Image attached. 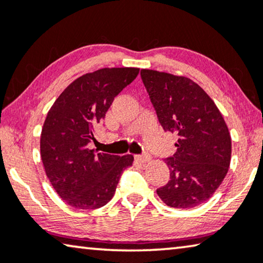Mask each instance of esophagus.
Masks as SVG:
<instances>
[{
	"label": "esophagus",
	"mask_w": 263,
	"mask_h": 263,
	"mask_svg": "<svg viewBox=\"0 0 263 263\" xmlns=\"http://www.w3.org/2000/svg\"><path fill=\"white\" fill-rule=\"evenodd\" d=\"M136 160L140 162V163H145V162L150 160V156H149V155H137Z\"/></svg>",
	"instance_id": "obj_1"
}]
</instances>
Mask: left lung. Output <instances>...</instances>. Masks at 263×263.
Segmentation results:
<instances>
[{
	"mask_svg": "<svg viewBox=\"0 0 263 263\" xmlns=\"http://www.w3.org/2000/svg\"><path fill=\"white\" fill-rule=\"evenodd\" d=\"M143 83L164 131L176 132L177 146L165 163L170 180L158 188L165 205L192 209L212 197L231 160V137L205 90L183 76L142 69Z\"/></svg>",
	"mask_w": 263,
	"mask_h": 263,
	"instance_id": "obj_1",
	"label": "left lung"
}]
</instances>
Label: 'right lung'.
I'll list each match as a JSON object with an SVG mask.
<instances>
[{"label": "right lung", "instance_id": "obj_1", "mask_svg": "<svg viewBox=\"0 0 263 263\" xmlns=\"http://www.w3.org/2000/svg\"><path fill=\"white\" fill-rule=\"evenodd\" d=\"M139 73L138 68H103L76 79L51 107L40 136L45 173L66 204L81 210L106 205L116 193L132 155L96 153L88 144L116 96Z\"/></svg>", "mask_w": 263, "mask_h": 263}]
</instances>
